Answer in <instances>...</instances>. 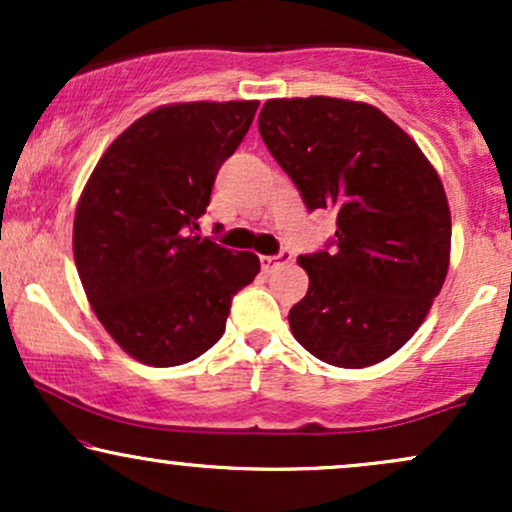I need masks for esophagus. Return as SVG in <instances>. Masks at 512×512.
I'll list each match as a JSON object with an SVG mask.
<instances>
[{"mask_svg":"<svg viewBox=\"0 0 512 512\" xmlns=\"http://www.w3.org/2000/svg\"><path fill=\"white\" fill-rule=\"evenodd\" d=\"M293 260V252L291 250H281L279 255H262L260 257V264L264 272H274L276 267H281V264H289Z\"/></svg>","mask_w":512,"mask_h":512,"instance_id":"esophagus-1","label":"esophagus"}]
</instances>
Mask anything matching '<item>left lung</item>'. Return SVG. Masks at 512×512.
I'll list each match as a JSON object with an SVG mask.
<instances>
[{
  "label": "left lung",
  "instance_id": "8db88e82",
  "mask_svg": "<svg viewBox=\"0 0 512 512\" xmlns=\"http://www.w3.org/2000/svg\"><path fill=\"white\" fill-rule=\"evenodd\" d=\"M260 134L308 211H337L322 250L301 255L308 293L293 337L320 361L366 368L419 330L448 274L450 209L438 173L390 117L342 98L264 103Z\"/></svg>",
  "mask_w": 512,
  "mask_h": 512
}]
</instances>
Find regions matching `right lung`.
Returning <instances> with one entry per match:
<instances>
[{
    "label": "right lung",
    "mask_w": 512,
    "mask_h": 512,
    "mask_svg": "<svg viewBox=\"0 0 512 512\" xmlns=\"http://www.w3.org/2000/svg\"><path fill=\"white\" fill-rule=\"evenodd\" d=\"M257 101L163 105L108 146L74 216V260L98 320L129 356L195 361L226 330L260 260L199 236L216 173Z\"/></svg>",
    "instance_id": "right-lung-1"
}]
</instances>
